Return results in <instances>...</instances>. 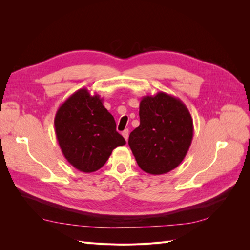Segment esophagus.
Masks as SVG:
<instances>
[{
  "instance_id": "esophagus-1",
  "label": "esophagus",
  "mask_w": 250,
  "mask_h": 250,
  "mask_svg": "<svg viewBox=\"0 0 250 250\" xmlns=\"http://www.w3.org/2000/svg\"><path fill=\"white\" fill-rule=\"evenodd\" d=\"M122 135H123L124 139H125L126 141H128V137H129V130L125 129V130L122 132Z\"/></svg>"
}]
</instances>
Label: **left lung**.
Returning a JSON list of instances; mask_svg holds the SVG:
<instances>
[{
    "instance_id": "8db88e82",
    "label": "left lung",
    "mask_w": 250,
    "mask_h": 250,
    "mask_svg": "<svg viewBox=\"0 0 250 250\" xmlns=\"http://www.w3.org/2000/svg\"><path fill=\"white\" fill-rule=\"evenodd\" d=\"M140 126L128 144L139 167L152 175L175 169L184 161L193 140V119L178 98L157 93L140 102Z\"/></svg>"
}]
</instances>
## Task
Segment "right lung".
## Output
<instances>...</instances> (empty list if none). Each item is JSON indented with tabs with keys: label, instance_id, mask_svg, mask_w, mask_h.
I'll return each mask as SVG.
<instances>
[{
	"label": "right lung",
	"instance_id": "add662e5",
	"mask_svg": "<svg viewBox=\"0 0 250 250\" xmlns=\"http://www.w3.org/2000/svg\"><path fill=\"white\" fill-rule=\"evenodd\" d=\"M102 102L99 95L80 88L60 105L54 119L63 156L74 168L84 173L99 170L113 149L126 144Z\"/></svg>",
	"mask_w": 250,
	"mask_h": 250
}]
</instances>
